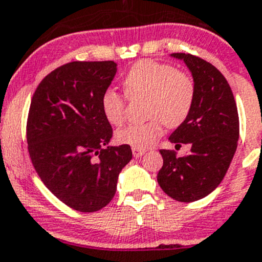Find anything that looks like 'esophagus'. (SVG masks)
Wrapping results in <instances>:
<instances>
[{
	"mask_svg": "<svg viewBox=\"0 0 262 262\" xmlns=\"http://www.w3.org/2000/svg\"><path fill=\"white\" fill-rule=\"evenodd\" d=\"M144 150L136 149V147H132V154H134L135 158H141L144 155Z\"/></svg>",
	"mask_w": 262,
	"mask_h": 262,
	"instance_id": "1",
	"label": "esophagus"
}]
</instances>
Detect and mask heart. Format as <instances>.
Instances as JSON below:
<instances>
[{
  "mask_svg": "<svg viewBox=\"0 0 262 262\" xmlns=\"http://www.w3.org/2000/svg\"><path fill=\"white\" fill-rule=\"evenodd\" d=\"M128 97L147 95L146 112L151 120L131 123L116 134L117 141L136 149H147L159 140L163 123L177 126L185 121L195 99V85L191 77L177 71L172 64L152 59L136 62L123 79ZM100 105L111 125L120 126L126 117L125 98L113 89L103 93Z\"/></svg>",
  "mask_w": 262,
  "mask_h": 262,
  "instance_id": "b5f03b06",
  "label": "heart"
}]
</instances>
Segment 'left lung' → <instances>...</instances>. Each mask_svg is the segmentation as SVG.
Instances as JSON below:
<instances>
[{"instance_id":"1","label":"left lung","mask_w":262,"mask_h":262,"mask_svg":"<svg viewBox=\"0 0 262 262\" xmlns=\"http://www.w3.org/2000/svg\"><path fill=\"white\" fill-rule=\"evenodd\" d=\"M185 62L192 75L195 99L182 123L169 141L181 146L190 144L186 157L160 150L163 167L158 173L162 190L181 203H192L213 192L224 178L239 137V120L234 97L222 72L199 57L173 53Z\"/></svg>"}]
</instances>
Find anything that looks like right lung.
Wrapping results in <instances>:
<instances>
[{
	"label": "right lung",
	"mask_w": 262,
	"mask_h": 262,
	"mask_svg": "<svg viewBox=\"0 0 262 262\" xmlns=\"http://www.w3.org/2000/svg\"><path fill=\"white\" fill-rule=\"evenodd\" d=\"M117 63L70 62L38 85L28 117L30 159L40 180L74 210L93 213L111 203L130 145L110 146L112 127L100 99Z\"/></svg>",
	"instance_id": "1"
}]
</instances>
